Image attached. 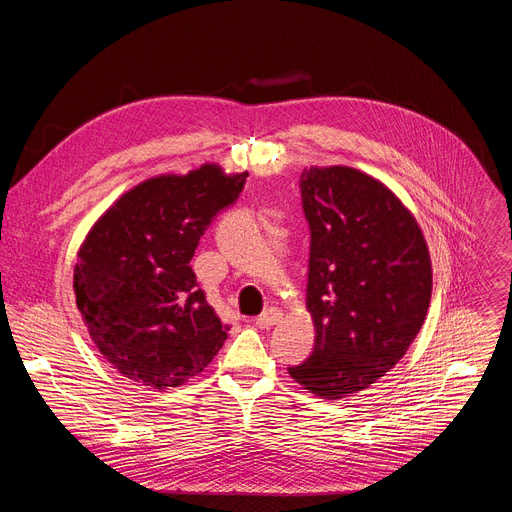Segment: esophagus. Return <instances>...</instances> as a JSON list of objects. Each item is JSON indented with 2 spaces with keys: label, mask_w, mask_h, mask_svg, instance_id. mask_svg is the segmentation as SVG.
Masks as SVG:
<instances>
[{
  "label": "esophagus",
  "mask_w": 512,
  "mask_h": 512,
  "mask_svg": "<svg viewBox=\"0 0 512 512\" xmlns=\"http://www.w3.org/2000/svg\"><path fill=\"white\" fill-rule=\"evenodd\" d=\"M283 318V312L279 308H267L261 316L255 318V326L259 328H271L275 324H279Z\"/></svg>",
  "instance_id": "1"
}]
</instances>
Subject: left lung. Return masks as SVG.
<instances>
[{
	"instance_id": "8db88e82",
	"label": "left lung",
	"mask_w": 512,
	"mask_h": 512,
	"mask_svg": "<svg viewBox=\"0 0 512 512\" xmlns=\"http://www.w3.org/2000/svg\"><path fill=\"white\" fill-rule=\"evenodd\" d=\"M312 231L306 310L314 352L289 377L338 401L369 389L403 358L431 300L421 227L381 180L348 166L302 172Z\"/></svg>"
}]
</instances>
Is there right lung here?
I'll use <instances>...</instances> for the list:
<instances>
[{"label":"right lung","mask_w":512,"mask_h":512,"mask_svg":"<svg viewBox=\"0 0 512 512\" xmlns=\"http://www.w3.org/2000/svg\"><path fill=\"white\" fill-rule=\"evenodd\" d=\"M247 176L206 162L148 178L87 233L72 275L77 308L99 352L129 381L160 393L180 387L223 348L227 326L208 306L190 259Z\"/></svg>","instance_id":"1"}]
</instances>
